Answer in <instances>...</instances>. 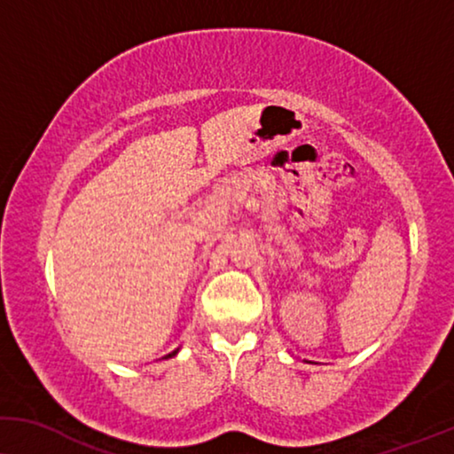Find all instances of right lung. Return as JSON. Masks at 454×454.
Wrapping results in <instances>:
<instances>
[{
  "label": "right lung",
  "instance_id": "add662e5",
  "mask_svg": "<svg viewBox=\"0 0 454 454\" xmlns=\"http://www.w3.org/2000/svg\"><path fill=\"white\" fill-rule=\"evenodd\" d=\"M172 354H176V352H172ZM172 354H168V356H172Z\"/></svg>",
  "mask_w": 454,
  "mask_h": 454
}]
</instances>
